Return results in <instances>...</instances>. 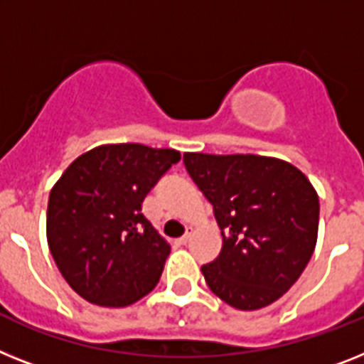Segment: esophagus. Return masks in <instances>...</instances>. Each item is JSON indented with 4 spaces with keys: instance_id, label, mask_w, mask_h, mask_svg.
<instances>
[{
    "instance_id": "1",
    "label": "esophagus",
    "mask_w": 364,
    "mask_h": 364,
    "mask_svg": "<svg viewBox=\"0 0 364 364\" xmlns=\"http://www.w3.org/2000/svg\"><path fill=\"white\" fill-rule=\"evenodd\" d=\"M191 237H192V231H187V233L183 235L181 239H179V242H181V244H187L188 240H191Z\"/></svg>"
}]
</instances>
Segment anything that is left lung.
<instances>
[{"label":"left lung","mask_w":364,"mask_h":364,"mask_svg":"<svg viewBox=\"0 0 364 364\" xmlns=\"http://www.w3.org/2000/svg\"><path fill=\"white\" fill-rule=\"evenodd\" d=\"M183 163L222 231L220 255L201 267L210 291L240 311L279 300L316 246L320 203L309 179L261 155L185 154Z\"/></svg>","instance_id":"8db88e82"}]
</instances>
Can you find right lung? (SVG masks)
<instances>
[{"mask_svg": "<svg viewBox=\"0 0 364 364\" xmlns=\"http://www.w3.org/2000/svg\"><path fill=\"white\" fill-rule=\"evenodd\" d=\"M176 149L107 144L70 164L48 201V244L68 285L90 304L125 307L154 291L170 244L142 201L179 163Z\"/></svg>", "mask_w": 364, "mask_h": 364, "instance_id": "1", "label": "right lung"}]
</instances>
